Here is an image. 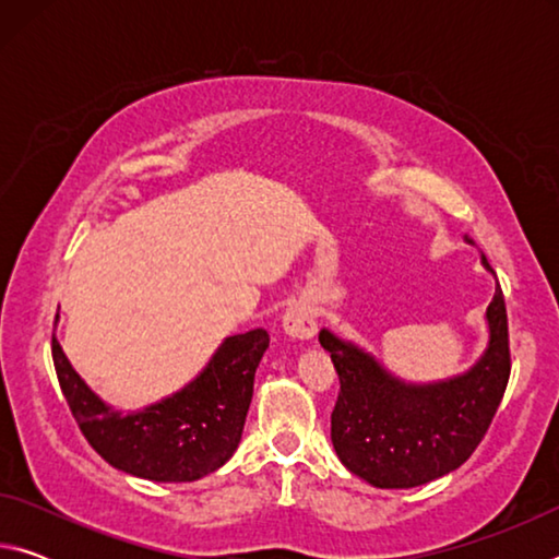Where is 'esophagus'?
<instances>
[{
  "instance_id": "obj_1",
  "label": "esophagus",
  "mask_w": 559,
  "mask_h": 559,
  "mask_svg": "<svg viewBox=\"0 0 559 559\" xmlns=\"http://www.w3.org/2000/svg\"><path fill=\"white\" fill-rule=\"evenodd\" d=\"M283 333L290 340H310L318 333L316 310L308 302H293L283 313Z\"/></svg>"
}]
</instances>
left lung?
Instances as JSON below:
<instances>
[{
	"mask_svg": "<svg viewBox=\"0 0 559 559\" xmlns=\"http://www.w3.org/2000/svg\"><path fill=\"white\" fill-rule=\"evenodd\" d=\"M466 243L473 239L463 236ZM484 269L493 273L480 253ZM488 340L468 370L447 380L396 377L353 340L320 330L340 377L330 439L343 466L374 488H414L456 471L486 437L510 377L506 300L496 281Z\"/></svg>",
	"mask_w": 559,
	"mask_h": 559,
	"instance_id": "8db88e82",
	"label": "left lung"
}]
</instances>
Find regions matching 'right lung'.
Returning a JSON list of instances; mask_svg holds the SVG:
<instances>
[{"label":"right lung","instance_id":"add662e5","mask_svg":"<svg viewBox=\"0 0 559 559\" xmlns=\"http://www.w3.org/2000/svg\"><path fill=\"white\" fill-rule=\"evenodd\" d=\"M269 343L263 328L224 337L182 390L130 412L100 400L73 370L56 337L51 353L73 419L100 459L130 476L187 484L222 468L239 449L253 377Z\"/></svg>","mask_w":559,"mask_h":559}]
</instances>
